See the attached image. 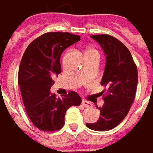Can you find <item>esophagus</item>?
<instances>
[{"instance_id":"1","label":"esophagus","mask_w":153,"mask_h":153,"mask_svg":"<svg viewBox=\"0 0 153 153\" xmlns=\"http://www.w3.org/2000/svg\"><path fill=\"white\" fill-rule=\"evenodd\" d=\"M81 104H82V106L87 107V108H90V107H92V103L87 102V101H82V102H81Z\"/></svg>"}]
</instances>
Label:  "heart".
Instances as JSON below:
<instances>
[{
    "label": "heart",
    "mask_w": 153,
    "mask_h": 153,
    "mask_svg": "<svg viewBox=\"0 0 153 153\" xmlns=\"http://www.w3.org/2000/svg\"><path fill=\"white\" fill-rule=\"evenodd\" d=\"M88 54H97V55H99L98 52L96 51H94V50H89V51H88Z\"/></svg>",
    "instance_id": "obj_1"
}]
</instances>
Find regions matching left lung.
<instances>
[{"label":"left lung","mask_w":153,"mask_h":153,"mask_svg":"<svg viewBox=\"0 0 153 153\" xmlns=\"http://www.w3.org/2000/svg\"><path fill=\"white\" fill-rule=\"evenodd\" d=\"M106 56L104 73L101 85L108 88L99 120L86 123L96 131L112 130L127 116L135 99L137 86V69L128 48L118 39L109 35H94ZM102 94H103L102 92Z\"/></svg>","instance_id":"8db88e82"}]
</instances>
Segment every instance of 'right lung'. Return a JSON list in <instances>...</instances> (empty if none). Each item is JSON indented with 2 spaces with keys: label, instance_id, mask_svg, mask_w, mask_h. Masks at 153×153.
I'll use <instances>...</instances> for the list:
<instances>
[{
  "label": "right lung",
  "instance_id": "add662e5",
  "mask_svg": "<svg viewBox=\"0 0 153 153\" xmlns=\"http://www.w3.org/2000/svg\"><path fill=\"white\" fill-rule=\"evenodd\" d=\"M79 40V36L68 32H49L35 39L24 51L18 84L27 115L41 131L60 130L65 124L66 110L81 103L76 92L57 98L50 91L54 77L61 73L62 52Z\"/></svg>",
  "mask_w": 153,
  "mask_h": 153
}]
</instances>
